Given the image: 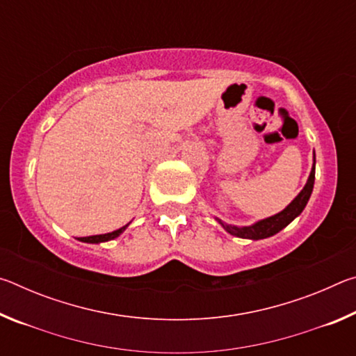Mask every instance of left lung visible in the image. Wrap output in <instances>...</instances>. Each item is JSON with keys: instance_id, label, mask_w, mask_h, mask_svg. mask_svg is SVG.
Segmentation results:
<instances>
[{"instance_id": "left-lung-1", "label": "left lung", "mask_w": 356, "mask_h": 356, "mask_svg": "<svg viewBox=\"0 0 356 356\" xmlns=\"http://www.w3.org/2000/svg\"><path fill=\"white\" fill-rule=\"evenodd\" d=\"M314 179H316V160H314V165H312L309 179H308V182H306L305 188L298 193V196L295 197V200L289 204V206L282 210V212L270 216V218L257 221L256 225L245 226V227L226 225V222H222L221 220H218V222L226 229L229 234H231V236H236L240 238L259 240V238L272 237V236H275V234H278L281 229H284L289 222L297 218V216L303 212V209L306 207V204H308L309 197H311L312 188H314Z\"/></svg>"}]
</instances>
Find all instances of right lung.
I'll use <instances>...</instances> for the list:
<instances>
[{
  "label": "right lung",
  "instance_id": "add662e5",
  "mask_svg": "<svg viewBox=\"0 0 356 356\" xmlns=\"http://www.w3.org/2000/svg\"><path fill=\"white\" fill-rule=\"evenodd\" d=\"M129 225H125L124 227L118 229V231H113V232H108V234H100V236H91V237H80L78 240L80 242H86V243H100V242H108V240H113L116 238L118 236H120L125 231V227Z\"/></svg>",
  "mask_w": 356,
  "mask_h": 356
}]
</instances>
